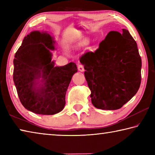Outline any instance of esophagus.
Returning <instances> with one entry per match:
<instances>
[{
  "label": "esophagus",
  "mask_w": 155,
  "mask_h": 155,
  "mask_svg": "<svg viewBox=\"0 0 155 155\" xmlns=\"http://www.w3.org/2000/svg\"><path fill=\"white\" fill-rule=\"evenodd\" d=\"M78 70H79L80 72H84V70H85V69H84L83 65H78Z\"/></svg>",
  "instance_id": "1"
}]
</instances>
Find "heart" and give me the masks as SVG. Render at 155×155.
<instances>
[{"label":"heart","mask_w":155,"mask_h":155,"mask_svg":"<svg viewBox=\"0 0 155 155\" xmlns=\"http://www.w3.org/2000/svg\"><path fill=\"white\" fill-rule=\"evenodd\" d=\"M83 41H81V42L80 43V44H83Z\"/></svg>","instance_id":"obj_1"}]
</instances>
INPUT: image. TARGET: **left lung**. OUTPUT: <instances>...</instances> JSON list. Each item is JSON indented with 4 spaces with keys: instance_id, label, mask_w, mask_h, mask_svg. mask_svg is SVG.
<instances>
[{
    "instance_id": "1",
    "label": "left lung",
    "mask_w": 155,
    "mask_h": 155,
    "mask_svg": "<svg viewBox=\"0 0 155 155\" xmlns=\"http://www.w3.org/2000/svg\"><path fill=\"white\" fill-rule=\"evenodd\" d=\"M96 108L116 110L134 96L141 83V59L128 31H110L95 52L80 58Z\"/></svg>"
}]
</instances>
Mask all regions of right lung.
I'll use <instances>...</instances> for the list:
<instances>
[{"label":"right lung","instance_id":"right-lung-1","mask_svg":"<svg viewBox=\"0 0 155 155\" xmlns=\"http://www.w3.org/2000/svg\"><path fill=\"white\" fill-rule=\"evenodd\" d=\"M54 38L46 31H34L25 37L14 59V82L21 103L37 114L54 115L65 104V94L78 71L70 62L55 66L51 51Z\"/></svg>","mask_w":155,"mask_h":155}]
</instances>
